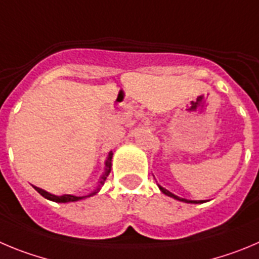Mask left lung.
<instances>
[{
  "instance_id": "obj_1",
  "label": "left lung",
  "mask_w": 259,
  "mask_h": 259,
  "mask_svg": "<svg viewBox=\"0 0 259 259\" xmlns=\"http://www.w3.org/2000/svg\"><path fill=\"white\" fill-rule=\"evenodd\" d=\"M159 189H161V192H162L163 194L168 195V197H171V198H175V199H178V200H181V202H185V203H204V200H188V199H184V198H179V197H176L175 194H172V193H170L168 190H166L165 188H162V187H159Z\"/></svg>"
}]
</instances>
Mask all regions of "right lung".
<instances>
[{"mask_svg": "<svg viewBox=\"0 0 259 259\" xmlns=\"http://www.w3.org/2000/svg\"><path fill=\"white\" fill-rule=\"evenodd\" d=\"M111 159H112V153H110V154H108V157H107V161H106V171H105V174H103L102 179H101V181H100V185H98V188H97V189L94 190V192L92 193V194H89V195H85V197H75V195H70V194H65V195H61V197H59V195H53V194H50V193H47V192H46V190H43V189H39V188H37V187H34V189L37 190V192L39 193V194L42 195V197L47 198V199H50V200H53V202H59V203H66V202H76V200L84 199V198H87V197H92V195L97 194V193L100 192V190H101V188H102V185L105 184L106 179H107L108 174H110V171H111Z\"/></svg>", "mask_w": 259, "mask_h": 259, "instance_id": "1", "label": "right lung"}]
</instances>
